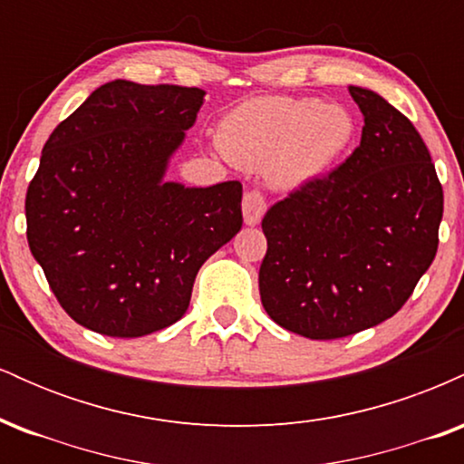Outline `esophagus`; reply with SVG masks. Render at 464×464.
Segmentation results:
<instances>
[{
  "mask_svg": "<svg viewBox=\"0 0 464 464\" xmlns=\"http://www.w3.org/2000/svg\"><path fill=\"white\" fill-rule=\"evenodd\" d=\"M242 214H244V222L248 227H255L262 222V218L266 214V198L259 191H246L242 200Z\"/></svg>",
  "mask_w": 464,
  "mask_h": 464,
  "instance_id": "34e87169",
  "label": "esophagus"
}]
</instances>
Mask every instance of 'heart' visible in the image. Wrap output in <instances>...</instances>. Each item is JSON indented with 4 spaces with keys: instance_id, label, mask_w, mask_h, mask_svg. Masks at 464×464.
I'll use <instances>...</instances> for the list:
<instances>
[{
    "instance_id": "1",
    "label": "heart",
    "mask_w": 464,
    "mask_h": 464,
    "mask_svg": "<svg viewBox=\"0 0 464 464\" xmlns=\"http://www.w3.org/2000/svg\"><path fill=\"white\" fill-rule=\"evenodd\" d=\"M353 141L351 111L316 98L262 95L237 104L218 124V146L228 161L268 169L276 185L290 189L321 179Z\"/></svg>"
}]
</instances>
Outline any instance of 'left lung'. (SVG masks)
Wrapping results in <instances>:
<instances>
[{
	"instance_id": "obj_1",
	"label": "left lung",
	"mask_w": 464,
	"mask_h": 464,
	"mask_svg": "<svg viewBox=\"0 0 464 464\" xmlns=\"http://www.w3.org/2000/svg\"><path fill=\"white\" fill-rule=\"evenodd\" d=\"M360 146L329 177L303 185L264 216V310L312 340H334L401 310L434 262L443 188L423 140L380 93L349 87Z\"/></svg>"
}]
</instances>
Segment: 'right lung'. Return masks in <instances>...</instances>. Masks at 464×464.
<instances>
[{
  "instance_id": "1",
  "label": "right lung",
  "mask_w": 464,
  "mask_h": 464,
  "mask_svg": "<svg viewBox=\"0 0 464 464\" xmlns=\"http://www.w3.org/2000/svg\"><path fill=\"white\" fill-rule=\"evenodd\" d=\"M205 92L113 80L56 126L25 196L28 244L69 316L140 338L188 312L200 266L242 228V183L185 188L169 161Z\"/></svg>"
}]
</instances>
